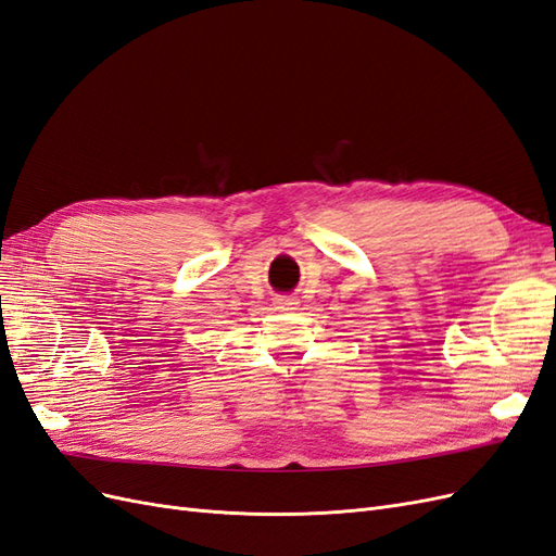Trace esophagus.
Returning <instances> with one entry per match:
<instances>
[{
	"label": "esophagus",
	"instance_id": "1",
	"mask_svg": "<svg viewBox=\"0 0 556 556\" xmlns=\"http://www.w3.org/2000/svg\"><path fill=\"white\" fill-rule=\"evenodd\" d=\"M274 304H276L278 311H299L301 301L296 296H292V294H278L274 299Z\"/></svg>",
	"mask_w": 556,
	"mask_h": 556
}]
</instances>
